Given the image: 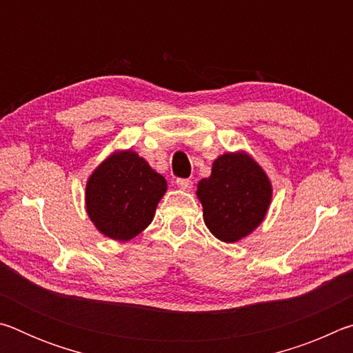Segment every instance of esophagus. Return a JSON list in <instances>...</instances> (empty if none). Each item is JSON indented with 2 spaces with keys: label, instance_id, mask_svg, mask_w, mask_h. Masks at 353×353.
Returning a JSON list of instances; mask_svg holds the SVG:
<instances>
[{
  "label": "esophagus",
  "instance_id": "esophagus-1",
  "mask_svg": "<svg viewBox=\"0 0 353 353\" xmlns=\"http://www.w3.org/2000/svg\"><path fill=\"white\" fill-rule=\"evenodd\" d=\"M176 183H177V187L183 190V191H190L191 188H193V181H190V179H182L181 177V179H177Z\"/></svg>",
  "mask_w": 353,
  "mask_h": 353
}]
</instances>
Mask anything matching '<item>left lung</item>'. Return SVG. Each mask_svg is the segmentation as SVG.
<instances>
[{
	"label": "left lung",
	"instance_id": "8db88e82",
	"mask_svg": "<svg viewBox=\"0 0 353 353\" xmlns=\"http://www.w3.org/2000/svg\"><path fill=\"white\" fill-rule=\"evenodd\" d=\"M208 230L221 241L235 243L260 225L271 204L272 188L261 166L246 152L214 160L210 177L198 183Z\"/></svg>",
	"mask_w": 353,
	"mask_h": 353
}]
</instances>
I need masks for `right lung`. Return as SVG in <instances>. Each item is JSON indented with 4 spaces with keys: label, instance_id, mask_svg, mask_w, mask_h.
Segmentation results:
<instances>
[{
    "label": "right lung",
    "instance_id": "obj_1",
    "mask_svg": "<svg viewBox=\"0 0 353 353\" xmlns=\"http://www.w3.org/2000/svg\"><path fill=\"white\" fill-rule=\"evenodd\" d=\"M165 191V177L145 159L130 149L115 152L88 179L87 213L101 234L128 241L151 224Z\"/></svg>",
    "mask_w": 353,
    "mask_h": 353
}]
</instances>
